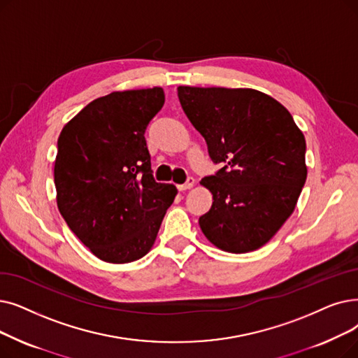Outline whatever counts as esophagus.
<instances>
[{
  "instance_id": "esophagus-1",
  "label": "esophagus",
  "mask_w": 358,
  "mask_h": 358,
  "mask_svg": "<svg viewBox=\"0 0 358 358\" xmlns=\"http://www.w3.org/2000/svg\"><path fill=\"white\" fill-rule=\"evenodd\" d=\"M193 185H194V178L190 177L184 184H180V185H178V190H180V192L190 190V189H193Z\"/></svg>"
}]
</instances>
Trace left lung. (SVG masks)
I'll list each match as a JSON object with an SVG mask.
<instances>
[{"mask_svg": "<svg viewBox=\"0 0 358 358\" xmlns=\"http://www.w3.org/2000/svg\"><path fill=\"white\" fill-rule=\"evenodd\" d=\"M182 111L224 166L200 184L212 208L205 237L229 253L265 245L291 216L307 178L306 138L284 105L255 89L178 86Z\"/></svg>", "mask_w": 358, "mask_h": 358, "instance_id": "1", "label": "left lung"}]
</instances>
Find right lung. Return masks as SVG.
I'll list each match as a JSON object with an SVG mask.
<instances>
[{
	"instance_id": "add662e5",
	"label": "right lung",
	"mask_w": 358,
	"mask_h": 358,
	"mask_svg": "<svg viewBox=\"0 0 358 358\" xmlns=\"http://www.w3.org/2000/svg\"><path fill=\"white\" fill-rule=\"evenodd\" d=\"M164 102L162 87L113 92L87 103L59 133L58 210L103 262L148 255L177 196L174 184L153 180L145 138Z\"/></svg>"
}]
</instances>
